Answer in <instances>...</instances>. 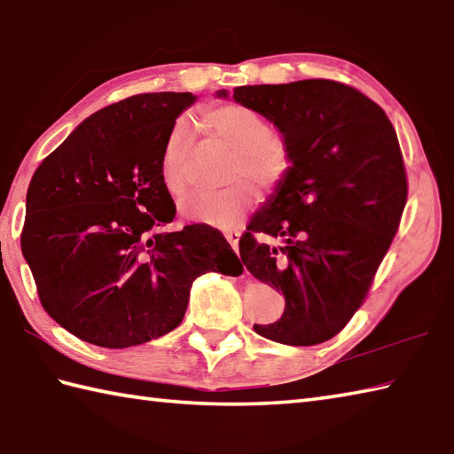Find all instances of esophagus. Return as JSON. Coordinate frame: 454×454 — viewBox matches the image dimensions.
<instances>
[{
	"label": "esophagus",
	"mask_w": 454,
	"mask_h": 454,
	"mask_svg": "<svg viewBox=\"0 0 454 454\" xmlns=\"http://www.w3.org/2000/svg\"><path fill=\"white\" fill-rule=\"evenodd\" d=\"M239 233H237V231H227V233H225V239L229 240V245L231 247H233V251L237 253L239 251Z\"/></svg>",
	"instance_id": "obj_1"
}]
</instances>
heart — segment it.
<instances>
[{"instance_id": "heart-1", "label": "heart", "mask_w": 454, "mask_h": 454, "mask_svg": "<svg viewBox=\"0 0 454 454\" xmlns=\"http://www.w3.org/2000/svg\"><path fill=\"white\" fill-rule=\"evenodd\" d=\"M203 127L227 149L237 153L233 160V178H248L272 186L286 174L290 166V154L274 129L254 109L229 104L209 109L201 117ZM190 153L188 125L178 123L166 137L160 180L170 196H180L186 190V164ZM254 192L248 182H237L219 192H196L180 201V214L193 223L211 225L217 229H235L253 206Z\"/></svg>"}]
</instances>
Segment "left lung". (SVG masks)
Returning <instances> with one entry per match:
<instances>
[{
    "label": "left lung",
    "mask_w": 454,
    "mask_h": 454,
    "mask_svg": "<svg viewBox=\"0 0 454 454\" xmlns=\"http://www.w3.org/2000/svg\"><path fill=\"white\" fill-rule=\"evenodd\" d=\"M215 96L266 117L290 154L239 240L247 270L286 298L282 317L254 331L282 345H319L355 316L400 225L408 180L397 135L380 106L333 80Z\"/></svg>",
    "instance_id": "left-lung-1"
}]
</instances>
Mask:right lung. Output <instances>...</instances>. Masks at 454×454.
Masks as SVG:
<instances>
[{
	"mask_svg": "<svg viewBox=\"0 0 454 454\" xmlns=\"http://www.w3.org/2000/svg\"><path fill=\"white\" fill-rule=\"evenodd\" d=\"M196 99L160 91L99 109L33 174L21 251L44 311L86 343L159 339L182 323L198 276L243 270L214 227L160 231L176 215L164 143Z\"/></svg>",
	"mask_w": 454,
	"mask_h": 454,
	"instance_id": "1",
	"label": "right lung"
}]
</instances>
